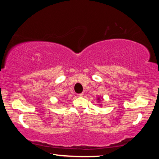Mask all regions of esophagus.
Instances as JSON below:
<instances>
[{
	"label": "esophagus",
	"instance_id": "34e87169",
	"mask_svg": "<svg viewBox=\"0 0 159 159\" xmlns=\"http://www.w3.org/2000/svg\"><path fill=\"white\" fill-rule=\"evenodd\" d=\"M79 97H83V93L79 94Z\"/></svg>",
	"mask_w": 159,
	"mask_h": 159
}]
</instances>
